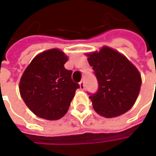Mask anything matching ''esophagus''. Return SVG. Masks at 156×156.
Returning a JSON list of instances; mask_svg holds the SVG:
<instances>
[{"label":"esophagus","mask_w":156,"mask_h":156,"mask_svg":"<svg viewBox=\"0 0 156 156\" xmlns=\"http://www.w3.org/2000/svg\"><path fill=\"white\" fill-rule=\"evenodd\" d=\"M79 86H80V89L81 90H83L85 88V85H84V82L81 81L79 83Z\"/></svg>","instance_id":"34e87169"}]
</instances>
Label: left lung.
<instances>
[{
	"label": "left lung",
	"instance_id": "1",
	"mask_svg": "<svg viewBox=\"0 0 156 156\" xmlns=\"http://www.w3.org/2000/svg\"><path fill=\"white\" fill-rule=\"evenodd\" d=\"M98 83V91L89 98L94 110L105 118H114L129 111L140 90V72L124 55L108 47L88 53Z\"/></svg>",
	"mask_w": 156,
	"mask_h": 156
}]
</instances>
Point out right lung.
I'll return each instance as SVG.
<instances>
[{
	"instance_id": "right-lung-1",
	"label": "right lung",
	"mask_w": 156,
	"mask_h": 156,
	"mask_svg": "<svg viewBox=\"0 0 156 156\" xmlns=\"http://www.w3.org/2000/svg\"><path fill=\"white\" fill-rule=\"evenodd\" d=\"M68 57L58 49L42 51L23 73L19 89L23 101L37 116L57 120L68 112L79 84L64 68Z\"/></svg>"
}]
</instances>
